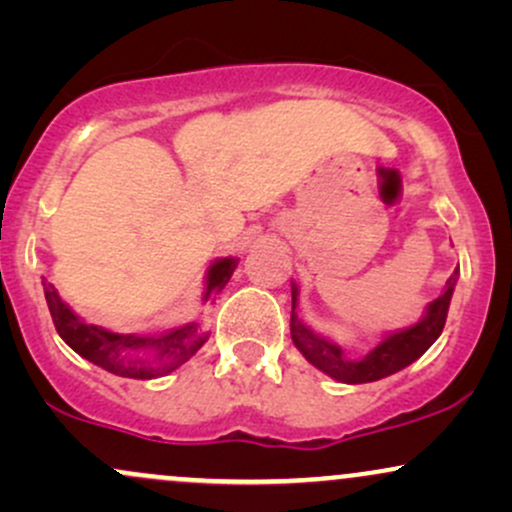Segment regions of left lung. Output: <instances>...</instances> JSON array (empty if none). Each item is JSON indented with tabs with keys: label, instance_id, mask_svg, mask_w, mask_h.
Here are the masks:
<instances>
[{
	"label": "left lung",
	"instance_id": "left-lung-1",
	"mask_svg": "<svg viewBox=\"0 0 512 512\" xmlns=\"http://www.w3.org/2000/svg\"><path fill=\"white\" fill-rule=\"evenodd\" d=\"M457 276H460V272L455 269L448 279V284H445L443 293H440L436 301L426 305V313L419 322L404 327V330L385 334L383 342L373 346V349H370L363 358H358V361L346 358L342 346L332 344L330 339L313 332L308 325H303V322L298 320V286L291 284V339L293 344H296V349L305 356V361L313 363L315 368H320L322 373L339 380V383L358 385L383 380L387 375L407 368L409 363H414L421 354H426V351L431 349V344L440 337L445 320H448L450 298L452 291H455Z\"/></svg>",
	"mask_w": 512,
	"mask_h": 512
}]
</instances>
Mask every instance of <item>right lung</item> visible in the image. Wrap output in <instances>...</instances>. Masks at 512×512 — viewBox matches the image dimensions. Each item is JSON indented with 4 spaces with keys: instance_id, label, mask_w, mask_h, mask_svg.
I'll list each match as a JSON object with an SVG mask.
<instances>
[{
    "instance_id": "add662e5",
    "label": "right lung",
    "mask_w": 512,
    "mask_h": 512,
    "mask_svg": "<svg viewBox=\"0 0 512 512\" xmlns=\"http://www.w3.org/2000/svg\"><path fill=\"white\" fill-rule=\"evenodd\" d=\"M236 267L238 257H221V260L209 264L207 279H204V303L223 291ZM43 291L55 330L64 342L86 361L96 363L108 373L120 375V378H163V375L180 368L182 363L190 361L209 339L207 332L199 330V322H187V325L163 334H117L103 330V327L88 325L86 320H81L62 301V296L48 279H43Z\"/></svg>"
}]
</instances>
